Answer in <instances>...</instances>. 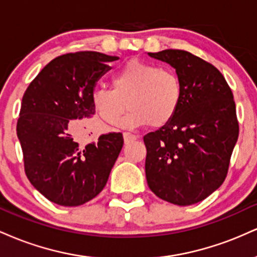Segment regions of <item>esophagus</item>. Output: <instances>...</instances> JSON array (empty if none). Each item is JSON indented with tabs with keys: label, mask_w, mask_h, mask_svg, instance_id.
<instances>
[{
	"label": "esophagus",
	"mask_w": 257,
	"mask_h": 257,
	"mask_svg": "<svg viewBox=\"0 0 257 257\" xmlns=\"http://www.w3.org/2000/svg\"><path fill=\"white\" fill-rule=\"evenodd\" d=\"M123 138H124V143H131V141L137 140V137L131 133H123Z\"/></svg>",
	"instance_id": "34e87169"
}]
</instances>
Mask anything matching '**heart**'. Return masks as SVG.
I'll return each instance as SVG.
<instances>
[{
    "label": "heart",
    "mask_w": 257,
    "mask_h": 257,
    "mask_svg": "<svg viewBox=\"0 0 257 257\" xmlns=\"http://www.w3.org/2000/svg\"><path fill=\"white\" fill-rule=\"evenodd\" d=\"M111 87L112 90H94L91 104L100 118L108 124H117L123 111L128 108L120 120L126 128L167 125L178 113L184 95L178 73L137 59L113 73Z\"/></svg>",
    "instance_id": "1"
}]
</instances>
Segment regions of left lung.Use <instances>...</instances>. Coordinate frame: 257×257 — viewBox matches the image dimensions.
I'll return each mask as SVG.
<instances>
[{
  "instance_id": "obj_1",
  "label": "left lung",
  "mask_w": 257,
  "mask_h": 257,
  "mask_svg": "<svg viewBox=\"0 0 257 257\" xmlns=\"http://www.w3.org/2000/svg\"><path fill=\"white\" fill-rule=\"evenodd\" d=\"M175 69L182 102L175 117L144 137L150 190L176 205L205 199L222 185L239 134L235 104L219 70L192 53L166 49L149 53Z\"/></svg>"
}]
</instances>
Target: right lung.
I'll return each mask as SVG.
<instances>
[{
  "label": "right lung",
  "instance_id": "right-lung-1",
  "mask_svg": "<svg viewBox=\"0 0 257 257\" xmlns=\"http://www.w3.org/2000/svg\"><path fill=\"white\" fill-rule=\"evenodd\" d=\"M117 59L98 52L63 54L25 90L17 123L25 174L55 204L77 206L98 196L122 150L120 133L79 144L95 113L91 94L96 82Z\"/></svg>",
  "mask_w": 257,
  "mask_h": 257
}]
</instances>
